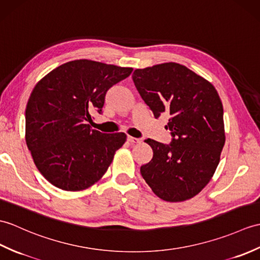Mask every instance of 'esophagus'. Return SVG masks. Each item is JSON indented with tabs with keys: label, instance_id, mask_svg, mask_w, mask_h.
Instances as JSON below:
<instances>
[{
	"label": "esophagus",
	"instance_id": "esophagus-1",
	"mask_svg": "<svg viewBox=\"0 0 260 260\" xmlns=\"http://www.w3.org/2000/svg\"><path fill=\"white\" fill-rule=\"evenodd\" d=\"M127 142H129L131 144H137V143H141V140H140V138L127 136Z\"/></svg>",
	"mask_w": 260,
	"mask_h": 260
}]
</instances>
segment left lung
I'll return each mask as SVG.
<instances>
[{
  "label": "left lung",
  "mask_w": 260,
  "mask_h": 260,
  "mask_svg": "<svg viewBox=\"0 0 260 260\" xmlns=\"http://www.w3.org/2000/svg\"><path fill=\"white\" fill-rule=\"evenodd\" d=\"M132 77L154 116H171L170 145L145 141L153 158L141 166L142 176L162 201L190 199L212 179L225 145L219 95L212 83L174 62L137 69Z\"/></svg>",
  "instance_id": "8db88e82"
}]
</instances>
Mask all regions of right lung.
Here are the masks:
<instances>
[{
	"label": "right lung",
	"instance_id": "1",
	"mask_svg": "<svg viewBox=\"0 0 260 260\" xmlns=\"http://www.w3.org/2000/svg\"><path fill=\"white\" fill-rule=\"evenodd\" d=\"M132 68L75 59L36 84L25 111V141L40 173L57 188L86 189L107 171L126 142L124 133L90 128V113H102L107 90Z\"/></svg>",
	"mask_w": 260,
	"mask_h": 260
}]
</instances>
